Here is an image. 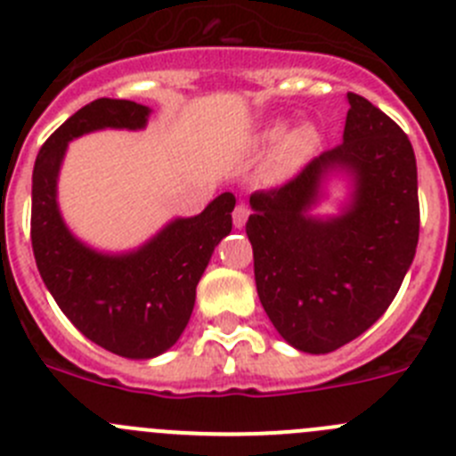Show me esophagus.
Returning a JSON list of instances; mask_svg holds the SVG:
<instances>
[{"label": "esophagus", "mask_w": 456, "mask_h": 456, "mask_svg": "<svg viewBox=\"0 0 456 456\" xmlns=\"http://www.w3.org/2000/svg\"><path fill=\"white\" fill-rule=\"evenodd\" d=\"M249 218V207L248 204H236V208H233V227L240 229L245 227V223H248Z\"/></svg>", "instance_id": "34e87169"}]
</instances>
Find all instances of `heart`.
<instances>
[{
    "instance_id": "b5f03b06",
    "label": "heart",
    "mask_w": 456,
    "mask_h": 456,
    "mask_svg": "<svg viewBox=\"0 0 456 456\" xmlns=\"http://www.w3.org/2000/svg\"><path fill=\"white\" fill-rule=\"evenodd\" d=\"M319 130L310 123L286 130V123H272L258 134V146L270 148L265 161V180L270 184H288L310 164L319 151Z\"/></svg>"
}]
</instances>
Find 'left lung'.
Masks as SVG:
<instances>
[{"label": "left lung", "mask_w": 456, "mask_h": 456, "mask_svg": "<svg viewBox=\"0 0 456 456\" xmlns=\"http://www.w3.org/2000/svg\"><path fill=\"white\" fill-rule=\"evenodd\" d=\"M342 143L286 186L249 198L245 232L267 317L297 351L330 353L385 314L419 245L416 157L405 132L348 92ZM333 176L349 198L338 215L314 208Z\"/></svg>", "instance_id": "1"}]
</instances>
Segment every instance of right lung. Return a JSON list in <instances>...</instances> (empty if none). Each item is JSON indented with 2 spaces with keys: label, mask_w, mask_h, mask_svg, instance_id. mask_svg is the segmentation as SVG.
Segmentation results:
<instances>
[{
  "label": "right lung",
  "mask_w": 456,
  "mask_h": 456,
  "mask_svg": "<svg viewBox=\"0 0 456 456\" xmlns=\"http://www.w3.org/2000/svg\"><path fill=\"white\" fill-rule=\"evenodd\" d=\"M151 112L134 101H94L46 139L33 168L31 242L46 290L85 338L130 360L161 355L184 333L198 281L232 232L236 207L233 193H220L202 214L173 218L127 252L92 248L67 227L58 175L69 142L108 127L143 130Z\"/></svg>",
  "instance_id": "obj_1"
}]
</instances>
